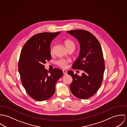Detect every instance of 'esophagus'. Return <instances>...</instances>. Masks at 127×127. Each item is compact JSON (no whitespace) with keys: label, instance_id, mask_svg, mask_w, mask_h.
<instances>
[{"label":"esophagus","instance_id":"1","mask_svg":"<svg viewBox=\"0 0 127 127\" xmlns=\"http://www.w3.org/2000/svg\"><path fill=\"white\" fill-rule=\"evenodd\" d=\"M63 74L64 75H67V72L66 70H63Z\"/></svg>","mask_w":127,"mask_h":127}]
</instances>
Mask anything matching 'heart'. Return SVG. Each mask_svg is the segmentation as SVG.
<instances>
[{"label":"heart","instance_id":"1","mask_svg":"<svg viewBox=\"0 0 127 127\" xmlns=\"http://www.w3.org/2000/svg\"><path fill=\"white\" fill-rule=\"evenodd\" d=\"M64 44L68 50L71 49L74 50V49L75 48V43L70 39L65 40L64 41ZM54 50V46H51V47L50 48V53L51 55H52L53 54ZM70 62V60L69 59H65L61 58L57 61V64L58 66H60L61 68H65L67 67L68 64Z\"/></svg>","mask_w":127,"mask_h":127}]
</instances>
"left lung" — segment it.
<instances>
[{"mask_svg":"<svg viewBox=\"0 0 127 127\" xmlns=\"http://www.w3.org/2000/svg\"><path fill=\"white\" fill-rule=\"evenodd\" d=\"M67 32L78 39L81 48L72 68L83 70L81 76L71 70L68 71L72 78L70 91L78 98H89L98 91L103 78L105 62L101 46L95 36L87 31L75 30Z\"/></svg>","mask_w":127,"mask_h":127,"instance_id":"obj_1","label":"left lung"}]
</instances>
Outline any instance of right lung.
<instances>
[{
    "instance_id": "obj_1",
    "label": "right lung",
    "mask_w": 127,
    "mask_h": 127,
    "mask_svg": "<svg viewBox=\"0 0 127 127\" xmlns=\"http://www.w3.org/2000/svg\"><path fill=\"white\" fill-rule=\"evenodd\" d=\"M60 32H44L31 37L23 46L18 62L21 81L32 98L42 101L51 97L55 93L57 80L63 71L55 68L50 72L44 64L51 59L50 44Z\"/></svg>"
}]
</instances>
